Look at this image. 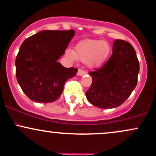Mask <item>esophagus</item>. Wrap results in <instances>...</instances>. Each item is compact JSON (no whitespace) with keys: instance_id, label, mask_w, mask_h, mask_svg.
Here are the masks:
<instances>
[{"instance_id":"esophagus-1","label":"esophagus","mask_w":156,"mask_h":156,"mask_svg":"<svg viewBox=\"0 0 156 156\" xmlns=\"http://www.w3.org/2000/svg\"><path fill=\"white\" fill-rule=\"evenodd\" d=\"M87 72H86L84 69H79L78 71V76H83V75H85Z\"/></svg>"}]
</instances>
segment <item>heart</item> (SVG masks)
Instances as JSON below:
<instances>
[{
  "label": "heart",
  "mask_w": 156,
  "mask_h": 156,
  "mask_svg": "<svg viewBox=\"0 0 156 156\" xmlns=\"http://www.w3.org/2000/svg\"><path fill=\"white\" fill-rule=\"evenodd\" d=\"M110 52L111 46L106 41L85 39L76 44V51L68 50L67 54L73 59L87 62L90 67H97L107 59Z\"/></svg>",
  "instance_id": "heart-1"
}]
</instances>
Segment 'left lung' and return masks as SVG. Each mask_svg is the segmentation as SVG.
<instances>
[{"instance_id":"1","label":"left lung","mask_w":156,"mask_h":156,"mask_svg":"<svg viewBox=\"0 0 156 156\" xmlns=\"http://www.w3.org/2000/svg\"><path fill=\"white\" fill-rule=\"evenodd\" d=\"M139 72V62L133 46L125 40L116 39L108 61L89 73L92 83L86 92L87 100L101 108H117L136 87Z\"/></svg>"}]
</instances>
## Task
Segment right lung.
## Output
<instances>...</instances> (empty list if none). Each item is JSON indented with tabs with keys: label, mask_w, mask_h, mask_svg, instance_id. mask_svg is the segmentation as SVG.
<instances>
[{
	"label": "right lung",
	"mask_w": 156,
	"mask_h": 156,
	"mask_svg": "<svg viewBox=\"0 0 156 156\" xmlns=\"http://www.w3.org/2000/svg\"><path fill=\"white\" fill-rule=\"evenodd\" d=\"M74 34V30L42 31L21 44L15 60L16 77L30 100L44 103L56 101L65 82L76 76L77 68H66L57 62Z\"/></svg>",
	"instance_id": "add662e5"
}]
</instances>
